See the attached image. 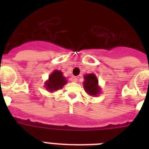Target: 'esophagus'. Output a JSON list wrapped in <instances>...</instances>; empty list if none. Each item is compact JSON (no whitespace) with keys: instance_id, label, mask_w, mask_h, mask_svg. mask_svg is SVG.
Returning a JSON list of instances; mask_svg holds the SVG:
<instances>
[{"instance_id":"34e87169","label":"esophagus","mask_w":149,"mask_h":149,"mask_svg":"<svg viewBox=\"0 0 149 149\" xmlns=\"http://www.w3.org/2000/svg\"><path fill=\"white\" fill-rule=\"evenodd\" d=\"M70 79H71V81L74 82V83H77V78L76 77H72L70 78Z\"/></svg>"}]
</instances>
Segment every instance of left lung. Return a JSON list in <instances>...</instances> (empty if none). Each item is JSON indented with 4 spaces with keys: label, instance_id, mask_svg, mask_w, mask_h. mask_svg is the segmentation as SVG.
I'll use <instances>...</instances> for the list:
<instances>
[{
    "label": "left lung",
    "instance_id": "obj_1",
    "mask_svg": "<svg viewBox=\"0 0 149 149\" xmlns=\"http://www.w3.org/2000/svg\"><path fill=\"white\" fill-rule=\"evenodd\" d=\"M84 91L91 97H97L101 93V87L99 86L98 79L94 73L84 75Z\"/></svg>",
    "mask_w": 149,
    "mask_h": 149
}]
</instances>
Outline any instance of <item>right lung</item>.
Returning <instances> with one entry per match:
<instances>
[{
    "label": "right lung",
    "mask_w": 149,
    "mask_h": 149,
    "mask_svg": "<svg viewBox=\"0 0 149 149\" xmlns=\"http://www.w3.org/2000/svg\"><path fill=\"white\" fill-rule=\"evenodd\" d=\"M67 79L64 76L62 71L55 70L49 77V79L45 82V90H47L50 93H53L55 91L62 89L63 86L67 83Z\"/></svg>",
    "instance_id": "1"
}]
</instances>
